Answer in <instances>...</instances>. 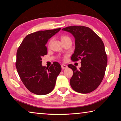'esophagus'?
Here are the masks:
<instances>
[{"mask_svg": "<svg viewBox=\"0 0 121 121\" xmlns=\"http://www.w3.org/2000/svg\"><path fill=\"white\" fill-rule=\"evenodd\" d=\"M67 67H68L66 65H61V68H62V69H63L67 68Z\"/></svg>", "mask_w": 121, "mask_h": 121, "instance_id": "34e87169", "label": "esophagus"}]
</instances>
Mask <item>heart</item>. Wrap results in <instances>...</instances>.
Wrapping results in <instances>:
<instances>
[{"mask_svg":"<svg viewBox=\"0 0 121 121\" xmlns=\"http://www.w3.org/2000/svg\"><path fill=\"white\" fill-rule=\"evenodd\" d=\"M70 40V38L68 37L67 36H66V35H63L61 36V41H64V40ZM52 43V40H50L49 42V43H48V45L49 46L51 45V43Z\"/></svg>","mask_w":121,"mask_h":121,"instance_id":"b5f03b06","label":"heart"}]
</instances>
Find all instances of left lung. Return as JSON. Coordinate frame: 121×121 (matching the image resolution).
Here are the masks:
<instances>
[{
    "instance_id": "1",
    "label": "left lung",
    "mask_w": 121,
    "mask_h": 121,
    "mask_svg": "<svg viewBox=\"0 0 121 121\" xmlns=\"http://www.w3.org/2000/svg\"><path fill=\"white\" fill-rule=\"evenodd\" d=\"M68 32L75 38L73 61L81 59V67L78 69L72 64L68 67L73 71L70 80L73 89L87 94L95 90L104 78L107 65V56L102 40L93 30L83 26H72L62 30Z\"/></svg>"
}]
</instances>
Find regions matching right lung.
<instances>
[{"instance_id":"right-lung-1","label":"right lung","mask_w":121,"mask_h":121,"mask_svg":"<svg viewBox=\"0 0 121 121\" xmlns=\"http://www.w3.org/2000/svg\"><path fill=\"white\" fill-rule=\"evenodd\" d=\"M61 28L40 30L28 34L19 47L16 66L20 79L28 91L44 95L53 91L56 78L61 71V65L54 62L49 67L42 66V56L47 54L48 40Z\"/></svg>"}]
</instances>
